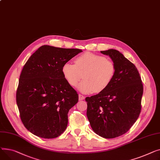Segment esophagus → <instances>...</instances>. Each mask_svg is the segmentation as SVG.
<instances>
[{
  "label": "esophagus",
  "mask_w": 160,
  "mask_h": 160,
  "mask_svg": "<svg viewBox=\"0 0 160 160\" xmlns=\"http://www.w3.org/2000/svg\"><path fill=\"white\" fill-rule=\"evenodd\" d=\"M84 96H83L82 95H81V94H79V99L80 100V101H81V100H83V99H84Z\"/></svg>",
  "instance_id": "esophagus-1"
}]
</instances>
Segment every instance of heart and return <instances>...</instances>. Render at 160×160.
Instances as JSON below:
<instances>
[{
  "label": "heart",
  "instance_id": "obj_1",
  "mask_svg": "<svg viewBox=\"0 0 160 160\" xmlns=\"http://www.w3.org/2000/svg\"><path fill=\"white\" fill-rule=\"evenodd\" d=\"M116 68L114 62L104 56L84 53L75 60V64L67 62L63 64L62 72L70 85L76 87L82 78L78 88L84 93L105 90L113 81Z\"/></svg>",
  "mask_w": 160,
  "mask_h": 160
}]
</instances>
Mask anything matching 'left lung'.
<instances>
[{"mask_svg": "<svg viewBox=\"0 0 160 160\" xmlns=\"http://www.w3.org/2000/svg\"><path fill=\"white\" fill-rule=\"evenodd\" d=\"M116 65L114 78L98 94L87 97V116L93 132L107 139L125 134L138 119L142 109L143 87L136 66L119 51H101Z\"/></svg>", "mask_w": 160, "mask_h": 160, "instance_id": "8db88e82", "label": "left lung"}]
</instances>
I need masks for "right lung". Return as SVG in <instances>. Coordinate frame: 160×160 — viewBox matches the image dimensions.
<instances>
[{"mask_svg":"<svg viewBox=\"0 0 160 160\" xmlns=\"http://www.w3.org/2000/svg\"><path fill=\"white\" fill-rule=\"evenodd\" d=\"M81 52L43 45L24 64L16 101L22 123L33 134L52 139L67 128L68 113L79 96L65 79L62 68Z\"/></svg>","mask_w":160,"mask_h":160,"instance_id":"obj_1","label":"right lung"}]
</instances>
